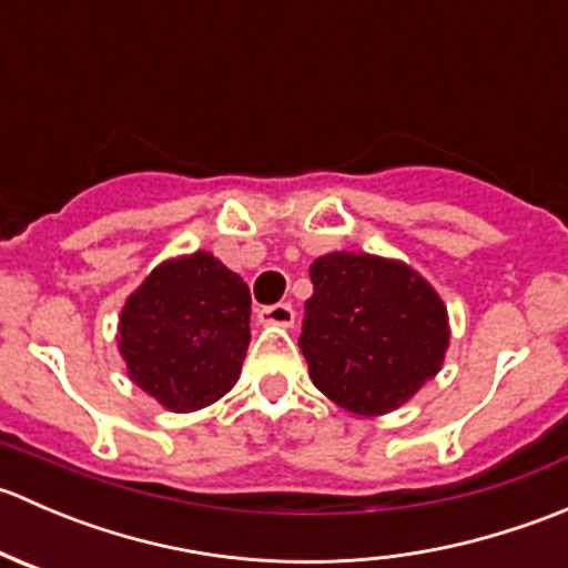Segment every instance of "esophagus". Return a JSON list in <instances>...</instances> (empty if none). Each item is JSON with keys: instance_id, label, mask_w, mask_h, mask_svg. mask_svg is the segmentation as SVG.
Segmentation results:
<instances>
[{"instance_id": "1", "label": "esophagus", "mask_w": 568, "mask_h": 568, "mask_svg": "<svg viewBox=\"0 0 568 568\" xmlns=\"http://www.w3.org/2000/svg\"><path fill=\"white\" fill-rule=\"evenodd\" d=\"M257 318H261V324L291 326V324H294L296 313H294V307L285 305V302H277V305L261 307V311H257Z\"/></svg>"}]
</instances>
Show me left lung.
Here are the masks:
<instances>
[{"mask_svg":"<svg viewBox=\"0 0 568 568\" xmlns=\"http://www.w3.org/2000/svg\"><path fill=\"white\" fill-rule=\"evenodd\" d=\"M300 348L313 385L354 415H385L443 368L448 311L406 263L329 252L311 266Z\"/></svg>","mask_w":568,"mask_h":568,"instance_id":"1","label":"left lung"}]
</instances>
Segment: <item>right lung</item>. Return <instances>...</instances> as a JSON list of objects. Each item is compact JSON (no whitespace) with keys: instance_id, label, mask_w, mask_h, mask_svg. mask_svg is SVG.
Listing matches in <instances>:
<instances>
[{"instance_id":"add662e5","label":"right lung","mask_w":568,"mask_h":568,"mask_svg":"<svg viewBox=\"0 0 568 568\" xmlns=\"http://www.w3.org/2000/svg\"><path fill=\"white\" fill-rule=\"evenodd\" d=\"M250 305L247 283L211 252L164 261L120 313L131 382L173 412L220 400L242 374Z\"/></svg>"}]
</instances>
